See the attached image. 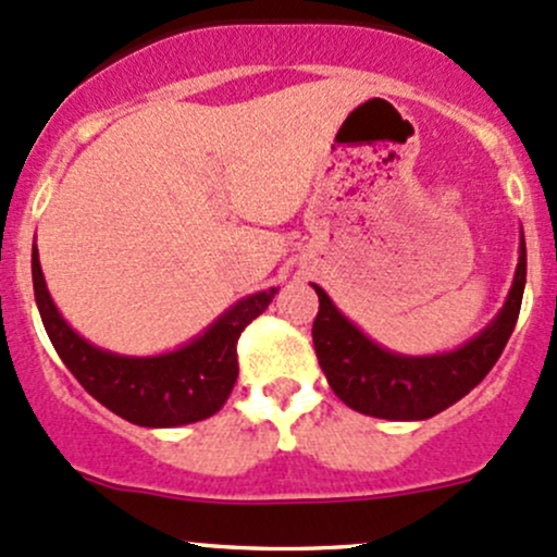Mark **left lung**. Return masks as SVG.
Instances as JSON below:
<instances>
[{
	"label": "left lung",
	"instance_id": "8db88e82",
	"mask_svg": "<svg viewBox=\"0 0 557 557\" xmlns=\"http://www.w3.org/2000/svg\"><path fill=\"white\" fill-rule=\"evenodd\" d=\"M523 286L525 242L520 233L516 278L492 324L451 352L400 356L372 343L313 284L319 295V315L313 321L315 356L332 391L350 409L380 420H428L468 396L492 372L516 329Z\"/></svg>",
	"mask_w": 557,
	"mask_h": 557
}]
</instances>
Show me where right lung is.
<instances>
[{"instance_id": "add662e5", "label": "right lung", "mask_w": 557, "mask_h": 557, "mask_svg": "<svg viewBox=\"0 0 557 557\" xmlns=\"http://www.w3.org/2000/svg\"><path fill=\"white\" fill-rule=\"evenodd\" d=\"M32 276L41 324L69 372L106 409L140 428H177L223 409L238 376V337L278 295L271 286L244 297L183 348L137 358L95 348L65 324L41 276L37 244L32 249Z\"/></svg>"}]
</instances>
